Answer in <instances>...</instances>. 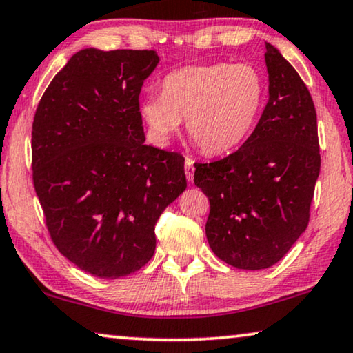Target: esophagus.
<instances>
[{
  "label": "esophagus",
  "mask_w": 353,
  "mask_h": 353,
  "mask_svg": "<svg viewBox=\"0 0 353 353\" xmlns=\"http://www.w3.org/2000/svg\"><path fill=\"white\" fill-rule=\"evenodd\" d=\"M193 174H194V161L192 159H185V176L188 182L193 181Z\"/></svg>",
  "instance_id": "esophagus-1"
}]
</instances>
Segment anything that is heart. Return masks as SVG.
Returning <instances> with one entry per match:
<instances>
[{
  "label": "heart",
  "instance_id": "1",
  "mask_svg": "<svg viewBox=\"0 0 353 353\" xmlns=\"http://www.w3.org/2000/svg\"><path fill=\"white\" fill-rule=\"evenodd\" d=\"M265 104V79L239 63L192 65L161 81V97L141 101V117L159 144H168L187 120V133L199 150L223 155L254 131Z\"/></svg>",
  "mask_w": 353,
  "mask_h": 353
}]
</instances>
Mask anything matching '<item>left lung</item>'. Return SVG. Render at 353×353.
Listing matches in <instances>:
<instances>
[{
    "label": "left lung",
    "mask_w": 353,
    "mask_h": 353,
    "mask_svg": "<svg viewBox=\"0 0 353 353\" xmlns=\"http://www.w3.org/2000/svg\"><path fill=\"white\" fill-rule=\"evenodd\" d=\"M265 61L270 98L254 133L234 154L194 165L210 204V249L252 271L276 265L306 231L320 172L311 93L274 46L266 44Z\"/></svg>",
    "instance_id": "1"
}]
</instances>
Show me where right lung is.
Returning a JSON list of instances; mask_svg holds the SVG:
<instances>
[{"label": "right lung", "mask_w": 353, "mask_h": 353, "mask_svg": "<svg viewBox=\"0 0 353 353\" xmlns=\"http://www.w3.org/2000/svg\"><path fill=\"white\" fill-rule=\"evenodd\" d=\"M155 50H79L36 109L33 182L50 238L94 277L133 274L160 215L187 188L183 157L145 144L139 93Z\"/></svg>", "instance_id": "1"}]
</instances>
